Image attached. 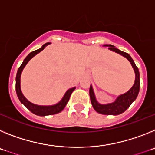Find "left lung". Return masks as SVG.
Listing matches in <instances>:
<instances>
[{"instance_id":"obj_1","label":"left lung","mask_w":155,"mask_h":155,"mask_svg":"<svg viewBox=\"0 0 155 155\" xmlns=\"http://www.w3.org/2000/svg\"><path fill=\"white\" fill-rule=\"evenodd\" d=\"M103 46L109 47V50L111 51L115 52V53H118L120 55L123 56L125 58H127L129 61V62L130 63L132 68H134V73H135V81H134V84L132 86L130 89L127 91L126 93L123 94L119 95L116 99L113 102L107 104H101L97 101L95 95H94V90H93L92 85L91 84L89 89V94H90V98H91V102L93 108L97 113H100V114L103 115H120L121 113H124L129 107L130 105L133 103V102L136 100L138 94H139L140 91V73L139 70H138L137 67L136 66L135 63H134V60L132 57L129 55L128 53L123 52L121 50L116 49L114 46L113 45H103Z\"/></svg>"}]
</instances>
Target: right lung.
I'll use <instances>...</instances> for the list:
<instances>
[{"label": "right lung", "mask_w": 155, "mask_h": 155, "mask_svg": "<svg viewBox=\"0 0 155 155\" xmlns=\"http://www.w3.org/2000/svg\"><path fill=\"white\" fill-rule=\"evenodd\" d=\"M50 42H46L44 45H42V47L38 49V50H35V51L31 52L27 56L25 60L23 61L21 65L19 67V68L18 69L17 74H16V83H15V89H16V93H17L18 98L20 100V102L23 104V105L27 108L29 111H31V113H34L35 115L40 116H50V115H54L57 114V113H61V111L65 108L66 105L68 104V101L70 99V97H71V93L73 92L74 90L76 88L75 87H71L70 89H68V91H66V93L64 94V97L62 98V99L59 102H57L55 105H35V104L32 103V102H29L28 99H27L24 96V94H22L21 90V72H22L24 68L26 66V64H28V61L31 60L33 57H35L36 54H38L39 53H40L42 50H43L45 47L48 45H50Z\"/></svg>", "instance_id": "right-lung-1"}]
</instances>
